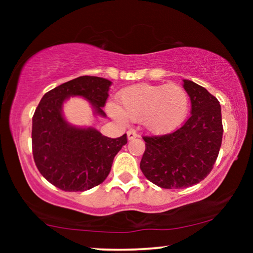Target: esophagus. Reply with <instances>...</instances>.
Here are the masks:
<instances>
[{"label":"esophagus","instance_id":"1","mask_svg":"<svg viewBox=\"0 0 253 253\" xmlns=\"http://www.w3.org/2000/svg\"><path fill=\"white\" fill-rule=\"evenodd\" d=\"M126 134H127V139H129V140L134 139V138L138 137V133L134 130H132V129H130L129 131H127Z\"/></svg>","mask_w":253,"mask_h":253}]
</instances>
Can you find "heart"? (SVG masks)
<instances>
[{
    "mask_svg": "<svg viewBox=\"0 0 253 253\" xmlns=\"http://www.w3.org/2000/svg\"><path fill=\"white\" fill-rule=\"evenodd\" d=\"M119 106L110 102L108 113L116 121H141L145 129L165 134L181 126L189 112V95L178 84H138L123 89Z\"/></svg>",
    "mask_w": 253,
    "mask_h": 253,
    "instance_id": "heart-1",
    "label": "heart"
}]
</instances>
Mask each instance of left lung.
<instances>
[{
  "instance_id": "1",
  "label": "left lung",
  "mask_w": 253,
  "mask_h": 253,
  "mask_svg": "<svg viewBox=\"0 0 253 253\" xmlns=\"http://www.w3.org/2000/svg\"><path fill=\"white\" fill-rule=\"evenodd\" d=\"M183 87L191 100V116L174 132L143 137L140 169L164 189H184L203 181L215 164L222 143L221 106L206 88L188 79Z\"/></svg>"
}]
</instances>
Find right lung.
Masks as SVG:
<instances>
[{"instance_id":"obj_1","label":"right lung","mask_w":253,"mask_h":253,"mask_svg":"<svg viewBox=\"0 0 253 253\" xmlns=\"http://www.w3.org/2000/svg\"><path fill=\"white\" fill-rule=\"evenodd\" d=\"M110 85L108 79L82 76L47 92L34 112V162L40 174L63 191H86L101 184L115 155L126 144V134L119 138L102 136L94 127L71 126L62 114L65 100L82 96L91 103L94 114L105 117L102 108Z\"/></svg>"}]
</instances>
